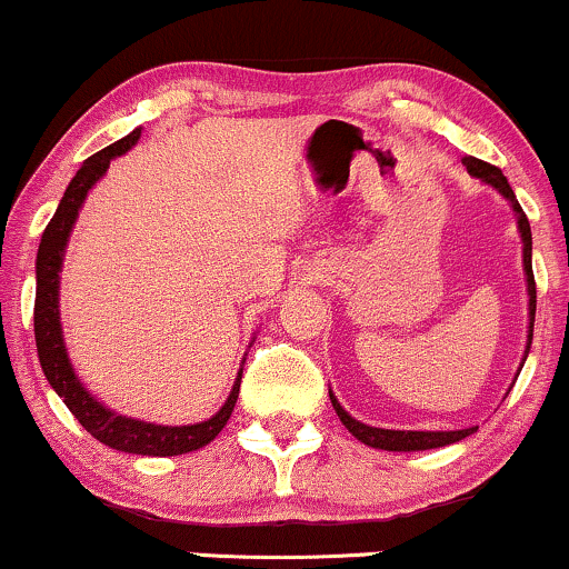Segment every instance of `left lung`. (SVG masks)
<instances>
[{
    "label": "left lung",
    "instance_id": "1",
    "mask_svg": "<svg viewBox=\"0 0 569 569\" xmlns=\"http://www.w3.org/2000/svg\"><path fill=\"white\" fill-rule=\"evenodd\" d=\"M461 163L467 166V171L472 173V177H478L486 181V184L496 187L499 192L503 194L511 202V208L517 210V223H520V231H522V242H525V273H528V292H530V342H532V321H536V277H532V234H530V221L528 216H525V210L520 202H517L515 192H511L507 177L501 173V168L486 163V160L480 158H472V156H465L461 158ZM530 342H528V350H530ZM329 398H332V406L335 411H338L340 422L348 427V432H353L356 438L361 440V443H367L371 448H382V451H427V448H440V446H448V443H456V440L467 438V435L475 432V427H469V430H453V432H413V430H382V427H369V425H361L359 419H353L350 413L342 409L338 403V398L329 392Z\"/></svg>",
    "mask_w": 569,
    "mask_h": 569
}]
</instances>
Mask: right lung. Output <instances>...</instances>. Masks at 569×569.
Returning <instances> with one entry per match:
<instances>
[{
  "mask_svg": "<svg viewBox=\"0 0 569 569\" xmlns=\"http://www.w3.org/2000/svg\"><path fill=\"white\" fill-rule=\"evenodd\" d=\"M142 129H134L129 137L118 139L104 150L94 152V156L83 160V166L76 171V177L70 179V184L62 194L58 210L49 219L44 234H41L39 256H37V303H33V335H37V350L41 369H44L49 385L54 392L62 398V403L68 406L70 413L79 419L83 430L91 438H97L100 443L116 451L126 453H142V456H179L187 451H198V448L208 446L223 430V425L229 422L231 411H234L237 396H240V380L237 377L234 388H231L227 403L221 406V411L216 417H210L208 422L200 425H184V427H160V425H147L137 422V419L118 417L110 409H104L102 403H97L94 398L83 390V385L76 377L73 367H70L66 342H62L60 332V313H58V284H60V266H62V250H66L68 234L73 229L76 216L83 198L94 181L108 171L110 158L123 156L131 144H137Z\"/></svg>",
  "mask_w": 569,
  "mask_h": 569,
  "instance_id": "add662e5",
  "label": "right lung"
}]
</instances>
